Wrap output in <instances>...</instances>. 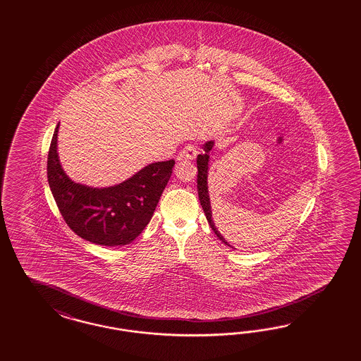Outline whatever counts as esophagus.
I'll list each match as a JSON object with an SVG mask.
<instances>
[{
	"label": "esophagus",
	"mask_w": 361,
	"mask_h": 361,
	"mask_svg": "<svg viewBox=\"0 0 361 361\" xmlns=\"http://www.w3.org/2000/svg\"><path fill=\"white\" fill-rule=\"evenodd\" d=\"M197 153L198 151H197L196 145L188 144L178 154V160H193V159H196Z\"/></svg>",
	"instance_id": "34e87169"
}]
</instances>
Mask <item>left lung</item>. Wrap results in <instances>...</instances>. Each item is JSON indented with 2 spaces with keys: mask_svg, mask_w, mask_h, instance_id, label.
I'll list each match as a JSON object with an SVG mask.
<instances>
[{
  "mask_svg": "<svg viewBox=\"0 0 361 361\" xmlns=\"http://www.w3.org/2000/svg\"><path fill=\"white\" fill-rule=\"evenodd\" d=\"M214 147V140H208L204 144V153L197 156V169H198V175H197V189H198V198L201 202V207L205 212V216L208 219L209 225L212 230L214 231V234L222 240L225 245L230 246L228 240H225L221 235V231L216 228L214 221H213V212H212V205H210V198H209L208 189V175H209V160H210V152Z\"/></svg>",
  "mask_w": 361,
  "mask_h": 361,
  "instance_id": "obj_1",
  "label": "left lung"
}]
</instances>
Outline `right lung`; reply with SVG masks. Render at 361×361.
I'll use <instances>...</instances> for the list:
<instances>
[{
	"label": "right lung",
	"mask_w": 361,
	"mask_h": 361,
	"mask_svg": "<svg viewBox=\"0 0 361 361\" xmlns=\"http://www.w3.org/2000/svg\"><path fill=\"white\" fill-rule=\"evenodd\" d=\"M55 128L49 157L47 180L62 217L79 237L102 246H123L142 234L168 184L175 160L145 165L116 185L94 188L73 181L58 156Z\"/></svg>",
	"instance_id": "add662e5"
}]
</instances>
